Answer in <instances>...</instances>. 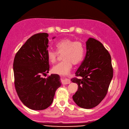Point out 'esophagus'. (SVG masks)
<instances>
[{
    "label": "esophagus",
    "mask_w": 129,
    "mask_h": 129,
    "mask_svg": "<svg viewBox=\"0 0 129 129\" xmlns=\"http://www.w3.org/2000/svg\"><path fill=\"white\" fill-rule=\"evenodd\" d=\"M71 83V81H70L69 79H64L62 81V84H69Z\"/></svg>",
    "instance_id": "obj_1"
}]
</instances>
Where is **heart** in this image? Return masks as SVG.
I'll list each match as a JSON object with an SVG mask.
<instances>
[{
	"instance_id": "b5f03b06",
	"label": "heart",
	"mask_w": 129,
	"mask_h": 129,
	"mask_svg": "<svg viewBox=\"0 0 129 129\" xmlns=\"http://www.w3.org/2000/svg\"><path fill=\"white\" fill-rule=\"evenodd\" d=\"M57 50L49 49L47 55L49 62L54 63L60 54H62L63 60L54 66L52 71L60 75H66L71 71L73 64H79L82 60L84 53V46L80 41H75L70 38H63L56 43Z\"/></svg>"
}]
</instances>
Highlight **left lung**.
<instances>
[{"label": "left lung", "mask_w": 129, "mask_h": 129, "mask_svg": "<svg viewBox=\"0 0 129 129\" xmlns=\"http://www.w3.org/2000/svg\"><path fill=\"white\" fill-rule=\"evenodd\" d=\"M86 47L84 59L75 73L76 77L71 79L79 85L73 99L80 107L91 109L107 95L114 71L111 56L102 43L90 38Z\"/></svg>", "instance_id": "obj_1"}]
</instances>
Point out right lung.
Segmentation results:
<instances>
[{
	"label": "right lung",
	"mask_w": 129,
	"mask_h": 129,
	"mask_svg": "<svg viewBox=\"0 0 129 129\" xmlns=\"http://www.w3.org/2000/svg\"><path fill=\"white\" fill-rule=\"evenodd\" d=\"M48 37L47 33H41L30 37L15 54L13 61L17 93L22 103L32 110L49 107L61 85L57 74L46 79L41 77L49 71Z\"/></svg>",
	"instance_id": "1"
}]
</instances>
